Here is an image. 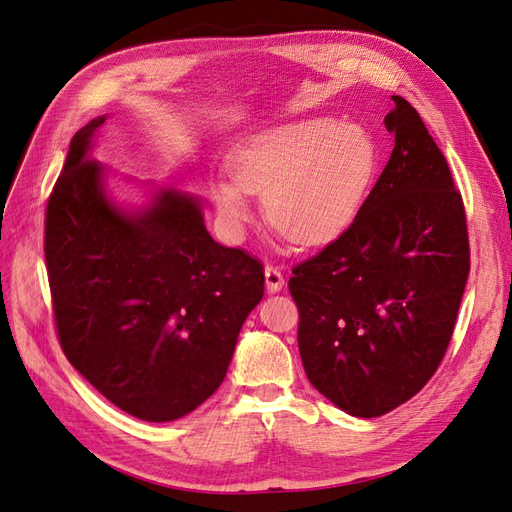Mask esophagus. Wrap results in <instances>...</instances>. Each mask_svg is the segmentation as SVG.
<instances>
[{
  "mask_svg": "<svg viewBox=\"0 0 512 512\" xmlns=\"http://www.w3.org/2000/svg\"><path fill=\"white\" fill-rule=\"evenodd\" d=\"M285 285V276L276 266H266V287L270 293H276L283 289Z\"/></svg>",
  "mask_w": 512,
  "mask_h": 512,
  "instance_id": "34e87169",
  "label": "esophagus"
}]
</instances>
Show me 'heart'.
<instances>
[{"label": "heart", "instance_id": "heart-1", "mask_svg": "<svg viewBox=\"0 0 512 512\" xmlns=\"http://www.w3.org/2000/svg\"><path fill=\"white\" fill-rule=\"evenodd\" d=\"M376 166L378 148L366 127L310 117L261 131L240 146L234 178L214 185V206L240 236L253 217L251 195H263L276 232L302 246L325 244L355 219Z\"/></svg>", "mask_w": 512, "mask_h": 512}]
</instances>
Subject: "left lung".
<instances>
[{"mask_svg": "<svg viewBox=\"0 0 512 512\" xmlns=\"http://www.w3.org/2000/svg\"><path fill=\"white\" fill-rule=\"evenodd\" d=\"M395 146L357 217L289 278L308 381L353 417L417 395L449 349L470 272L466 210L449 163L404 97Z\"/></svg>", "mask_w": 512, "mask_h": 512, "instance_id": "obj_1", "label": "left lung"}]
</instances>
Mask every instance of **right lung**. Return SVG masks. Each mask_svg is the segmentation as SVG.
Here are the masks:
<instances>
[{"label":"right lung","mask_w":512,"mask_h":512,"mask_svg":"<svg viewBox=\"0 0 512 512\" xmlns=\"http://www.w3.org/2000/svg\"><path fill=\"white\" fill-rule=\"evenodd\" d=\"M76 131L46 204L44 257L61 349L114 406L142 421L185 417L219 389L240 327L263 298L261 261L214 242L200 204L161 191L125 214Z\"/></svg>","instance_id":"obj_1"}]
</instances>
